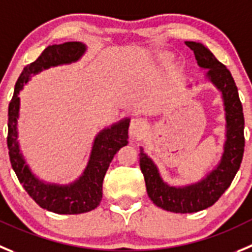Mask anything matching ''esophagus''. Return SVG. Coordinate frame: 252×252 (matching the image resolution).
Listing matches in <instances>:
<instances>
[{
  "mask_svg": "<svg viewBox=\"0 0 252 252\" xmlns=\"http://www.w3.org/2000/svg\"><path fill=\"white\" fill-rule=\"evenodd\" d=\"M145 126H147V124H145V122L143 121L142 118H134V119H131V122H130L129 133H130V135L133 138H138V137H140L143 133H144Z\"/></svg>",
  "mask_w": 252,
  "mask_h": 252,
  "instance_id": "34e87169",
  "label": "esophagus"
}]
</instances>
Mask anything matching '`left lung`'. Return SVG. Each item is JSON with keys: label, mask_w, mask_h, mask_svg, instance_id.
Instances as JSON below:
<instances>
[{"label": "left lung", "mask_w": 252, "mask_h": 252, "mask_svg": "<svg viewBox=\"0 0 252 252\" xmlns=\"http://www.w3.org/2000/svg\"><path fill=\"white\" fill-rule=\"evenodd\" d=\"M185 44L194 51L199 67L209 69L206 73L209 81L221 92L226 117V142L221 160L214 170L199 183L179 188L163 182L157 165L140 148V169L150 200L164 210L179 214L204 210L219 200L239 170L245 147L243 104L231 73L203 43L187 41Z\"/></svg>", "instance_id": "1"}]
</instances>
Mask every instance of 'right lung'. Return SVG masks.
<instances>
[{"instance_id":"1","label":"right lung","mask_w":252,"mask_h":252,"mask_svg":"<svg viewBox=\"0 0 252 252\" xmlns=\"http://www.w3.org/2000/svg\"><path fill=\"white\" fill-rule=\"evenodd\" d=\"M86 52V44L81 42H65L48 46L38 58L26 65L17 79L15 93L8 105V147L9 160L18 180L41 208L56 214H82L99 205L103 195V179L114 155L128 144V128L130 119L126 118L110 128L103 129L94 139L91 158L78 180L68 185L47 184L31 171L20 150L17 140V118L20 113L18 94L28 82L31 74L60 64L78 61Z\"/></svg>"}]
</instances>
